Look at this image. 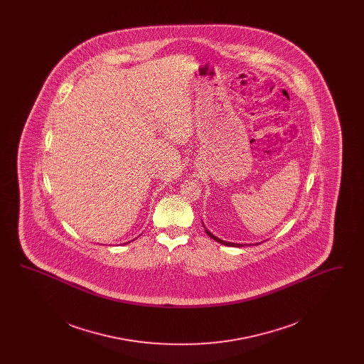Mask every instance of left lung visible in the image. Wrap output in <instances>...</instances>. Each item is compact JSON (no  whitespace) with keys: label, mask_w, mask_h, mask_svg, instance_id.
I'll list each match as a JSON object with an SVG mask.
<instances>
[{"label":"left lung","mask_w":364,"mask_h":364,"mask_svg":"<svg viewBox=\"0 0 364 364\" xmlns=\"http://www.w3.org/2000/svg\"><path fill=\"white\" fill-rule=\"evenodd\" d=\"M203 224V223H202ZM203 228H205V225H203ZM205 230H206V233H208V236L213 239V240H215V242H221V244H224V245H229V247H242V244H237V242H225V240H221V239H218L217 236H214L210 230H208L206 228H205ZM257 244H259V242H257ZM247 245V244H245ZM255 245V244H254Z\"/></svg>","instance_id":"obj_1"}]
</instances>
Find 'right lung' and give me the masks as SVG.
Instances as JSON below:
<instances>
[{"label": "right lung", "instance_id": "1", "mask_svg": "<svg viewBox=\"0 0 364 364\" xmlns=\"http://www.w3.org/2000/svg\"><path fill=\"white\" fill-rule=\"evenodd\" d=\"M124 244H127V242H124Z\"/></svg>", "mask_w": 364, "mask_h": 364}]
</instances>
